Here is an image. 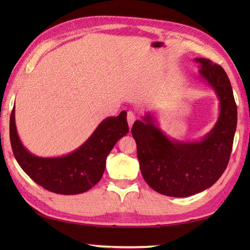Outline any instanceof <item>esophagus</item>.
Returning a JSON list of instances; mask_svg holds the SVG:
<instances>
[{
  "label": "esophagus",
  "mask_w": 250,
  "mask_h": 250,
  "mask_svg": "<svg viewBox=\"0 0 250 250\" xmlns=\"http://www.w3.org/2000/svg\"><path fill=\"white\" fill-rule=\"evenodd\" d=\"M126 119H128V124H129L130 129H131L132 125H133V124H134L135 119H136V116L133 111H128V114H126Z\"/></svg>",
  "instance_id": "1"
}]
</instances>
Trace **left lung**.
<instances>
[{
    "instance_id": "1",
    "label": "left lung",
    "mask_w": 250,
    "mask_h": 250,
    "mask_svg": "<svg viewBox=\"0 0 250 250\" xmlns=\"http://www.w3.org/2000/svg\"><path fill=\"white\" fill-rule=\"evenodd\" d=\"M194 60L220 102L213 130L200 142L169 140L149 114L132 126L145 182L157 192L176 198L199 193L220 178L230 160L237 124V107L224 68L204 58Z\"/></svg>"
}]
</instances>
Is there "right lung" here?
Returning a JSON list of instances; mask_svg holds the SVG:
<instances>
[{
    "label": "right lung",
    "instance_id": "add662e5",
    "mask_svg": "<svg viewBox=\"0 0 250 250\" xmlns=\"http://www.w3.org/2000/svg\"><path fill=\"white\" fill-rule=\"evenodd\" d=\"M129 132L126 111L104 119L83 144L66 156L42 158L32 155L21 144L15 124V107L10 114L9 137L20 167L34 182L50 192H86L102 178L106 158L115 144Z\"/></svg>",
    "mask_w": 250,
    "mask_h": 250
}]
</instances>
